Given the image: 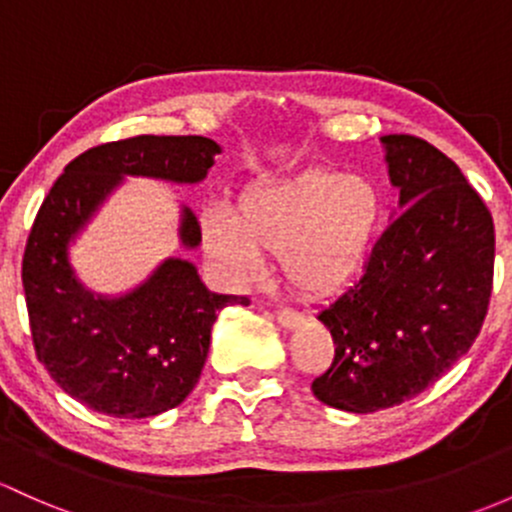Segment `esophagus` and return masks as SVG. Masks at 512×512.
I'll use <instances>...</instances> for the list:
<instances>
[{
	"mask_svg": "<svg viewBox=\"0 0 512 512\" xmlns=\"http://www.w3.org/2000/svg\"><path fill=\"white\" fill-rule=\"evenodd\" d=\"M277 321H279V326L289 328V331H292V328L301 326V321H304V316L297 314V311H292V309H279V311H277Z\"/></svg>",
	"mask_w": 512,
	"mask_h": 512,
	"instance_id": "obj_1",
	"label": "esophagus"
}]
</instances>
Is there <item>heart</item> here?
<instances>
[{
  "mask_svg": "<svg viewBox=\"0 0 512 512\" xmlns=\"http://www.w3.org/2000/svg\"><path fill=\"white\" fill-rule=\"evenodd\" d=\"M383 225V196L365 176L301 171L255 181L233 213L208 208L201 245L213 270L233 287L265 272V252L304 297H331L358 277Z\"/></svg>",
  "mask_w": 512,
  "mask_h": 512,
  "instance_id": "b5f03b06",
  "label": "heart"
}]
</instances>
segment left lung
<instances>
[{
	"label": "left lung",
	"instance_id": "1",
	"mask_svg": "<svg viewBox=\"0 0 512 512\" xmlns=\"http://www.w3.org/2000/svg\"><path fill=\"white\" fill-rule=\"evenodd\" d=\"M380 144L397 211L358 282L316 316L336 355L311 392L353 414L412 400L469 353L496 255L491 213L454 161L410 134Z\"/></svg>",
	"mask_w": 512,
	"mask_h": 512
}]
</instances>
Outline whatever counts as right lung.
<instances>
[{"instance_id": "right-lung-1", "label": "right lung", "mask_w": 512, "mask_h": 512, "mask_svg": "<svg viewBox=\"0 0 512 512\" xmlns=\"http://www.w3.org/2000/svg\"><path fill=\"white\" fill-rule=\"evenodd\" d=\"M220 152L218 142L193 134L100 144L63 169L39 208L21 265L31 336L53 383L90 410L144 419L181 405L206 365L215 314L250 304L211 292L184 257H166L120 294L85 287L71 262V247L125 176L201 184ZM179 245H201V225L184 203Z\"/></svg>"}]
</instances>
